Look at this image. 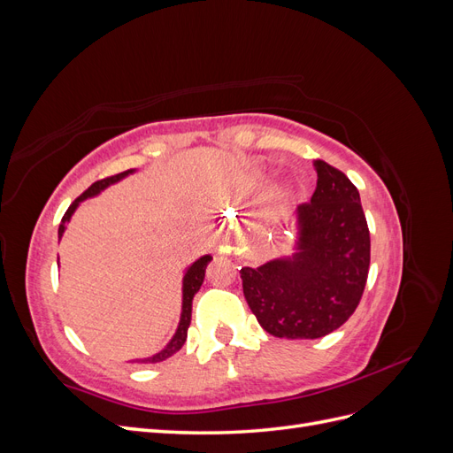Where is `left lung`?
I'll list each match as a JSON object with an SVG mask.
<instances>
[{
    "mask_svg": "<svg viewBox=\"0 0 453 453\" xmlns=\"http://www.w3.org/2000/svg\"><path fill=\"white\" fill-rule=\"evenodd\" d=\"M318 187L295 211L293 255L242 268L243 296L265 331L313 340L344 325L363 296L370 234L359 190L340 170L313 160Z\"/></svg>",
    "mask_w": 453,
    "mask_h": 453,
    "instance_id": "1",
    "label": "left lung"
}]
</instances>
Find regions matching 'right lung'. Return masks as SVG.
I'll return each mask as SVG.
<instances>
[{
  "mask_svg": "<svg viewBox=\"0 0 453 453\" xmlns=\"http://www.w3.org/2000/svg\"><path fill=\"white\" fill-rule=\"evenodd\" d=\"M134 172H135V170H127V172L117 173V175H113V177H107V180L96 181L94 185H90V187L85 190V193L81 195V196L70 205V208H67V211L64 213L62 223H60V226H58V238L64 236L65 226H67V223H70V219H72V215L75 213V210L79 208L81 202H85L87 198L98 196L104 188H107L109 185L119 183L120 180H125V177H128V175L134 173ZM210 260H211V255H203V257H200L198 260H195L193 265L187 266V270H185V273H183V287H181V291H183L181 318H180V325H177V328H175V334L172 336V340L168 342L166 348L160 349L158 353H155L153 357L135 359L134 363H160V361H166L168 357H172L173 353H177V351H180V349L183 348L185 340H187L188 325H190V313H193V298H195V295L200 291V285H202L203 276H205V266H208Z\"/></svg>",
  "mask_w": 453,
  "mask_h": 453,
  "instance_id": "right-lung-1",
  "label": "right lung"
}]
</instances>
